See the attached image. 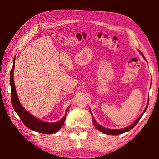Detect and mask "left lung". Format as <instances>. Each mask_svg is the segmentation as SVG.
<instances>
[{
    "label": "left lung",
    "mask_w": 159,
    "mask_h": 159,
    "mask_svg": "<svg viewBox=\"0 0 159 159\" xmlns=\"http://www.w3.org/2000/svg\"><path fill=\"white\" fill-rule=\"evenodd\" d=\"M141 54H142V55L143 56V57L145 58L143 54H142V52H141ZM148 104H149V101H148V104H147V105L146 109H144V111H143V113H142V114L140 115V116H139V117L138 118V119H137V120H135V121H134V122L133 123V124H132L130 126H129V127H128V128H123V129H118V130H111V129L105 128L102 127V126H101L100 125H99L98 123L96 122V120H95V118H94V117L93 116V115H92V116H93V123L94 125L95 126L96 128L98 129V130H99V131L102 132V133H104V134H109V135H116V134H121V133H125V132H128V131H129V130H130L131 129H133V128L134 127V126H135V125H137V123H138L139 119H140L141 117L142 116H143V114H144V112L146 111V110H147V107H148ZM89 111L90 112V110H89ZM90 113H91V112H90Z\"/></svg>",
    "instance_id": "left-lung-1"
}]
</instances>
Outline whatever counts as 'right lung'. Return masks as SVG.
<instances>
[{
    "label": "right lung",
    "mask_w": 159,
    "mask_h": 159,
    "mask_svg": "<svg viewBox=\"0 0 159 159\" xmlns=\"http://www.w3.org/2000/svg\"><path fill=\"white\" fill-rule=\"evenodd\" d=\"M15 59L13 61L12 69L10 72V85H11V101L12 104V107L15 111L18 114L19 116L21 118V121L23 122L26 127L31 129V130L39 132L41 133L45 134H52L57 132L60 130L65 120L66 116L67 114V109L66 114L61 118L60 121L56 123H46L40 120L38 118H35L33 116L31 115L29 113L24 109V107L21 105L20 101L18 99V97L16 92L15 86L13 80V71H14L15 66Z\"/></svg>",
    "instance_id": "right-lung-1"
}]
</instances>
